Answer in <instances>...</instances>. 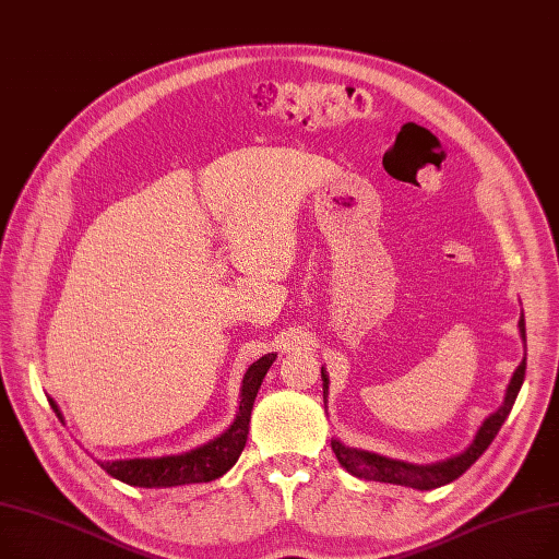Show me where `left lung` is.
<instances>
[{"label": "left lung", "instance_id": "left-lung-1", "mask_svg": "<svg viewBox=\"0 0 559 559\" xmlns=\"http://www.w3.org/2000/svg\"><path fill=\"white\" fill-rule=\"evenodd\" d=\"M519 329H521V337L525 340V320H519ZM525 379V358L521 360V366L516 368L512 381L507 385L504 393V402L500 404V408L496 414H491L487 420L481 423V427L475 433V441L452 459L445 461H436V464H427V466H418V464H406V461H397V459H388L368 450H356L349 448L345 443H340L337 439L331 441V448L347 473H352L354 477L360 479H372V481H388V484H400V487H411L418 491H429V489H439L443 484L454 481L456 477L464 475L475 461L484 454L491 445V441L496 439V433L500 431L502 423L507 420L509 411H512L516 395L521 391ZM322 381H324V402H326V393H329V379L326 372L322 370Z\"/></svg>", "mask_w": 559, "mask_h": 559}]
</instances>
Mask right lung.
Masks as SVG:
<instances>
[{"label":"right lung","mask_w":559,"mask_h":559,"mask_svg":"<svg viewBox=\"0 0 559 559\" xmlns=\"http://www.w3.org/2000/svg\"><path fill=\"white\" fill-rule=\"evenodd\" d=\"M276 360V354H264L247 370L245 381H241L239 393V411L233 425L212 439L210 443L189 450L185 454L157 456V459H118V461H98L100 468L111 477L130 484V487H180V484H199L212 481L226 475L247 445V433L251 423V408L258 395V388ZM55 414L61 418V411L55 400H50Z\"/></svg>","instance_id":"add662e5"}]
</instances>
